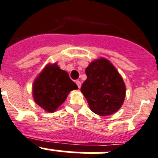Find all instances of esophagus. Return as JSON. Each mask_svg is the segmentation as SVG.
Listing matches in <instances>:
<instances>
[{"mask_svg": "<svg viewBox=\"0 0 158 158\" xmlns=\"http://www.w3.org/2000/svg\"><path fill=\"white\" fill-rule=\"evenodd\" d=\"M75 83H76L77 86H78V87H79V88H80V87H81V83H80V81H79V80H76V81H75Z\"/></svg>", "mask_w": 158, "mask_h": 158, "instance_id": "34e87169", "label": "esophagus"}]
</instances>
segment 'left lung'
Masks as SVG:
<instances>
[{
  "label": "left lung",
  "instance_id": "obj_1",
  "mask_svg": "<svg viewBox=\"0 0 158 158\" xmlns=\"http://www.w3.org/2000/svg\"><path fill=\"white\" fill-rule=\"evenodd\" d=\"M87 78L81 91L90 109L99 116H110L121 108L126 95L123 78L104 58L92 61L85 70Z\"/></svg>",
  "mask_w": 158,
  "mask_h": 158
}]
</instances>
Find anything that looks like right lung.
<instances>
[{
  "label": "right lung",
  "instance_id": "1",
  "mask_svg": "<svg viewBox=\"0 0 158 158\" xmlns=\"http://www.w3.org/2000/svg\"><path fill=\"white\" fill-rule=\"evenodd\" d=\"M78 87L67 71L57 63H48L38 74L33 83L34 101L46 112H54L67 99V95Z\"/></svg>",
  "mask_w": 158,
  "mask_h": 158
}]
</instances>
